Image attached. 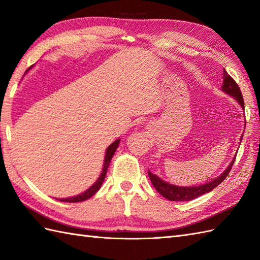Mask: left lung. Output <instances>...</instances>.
I'll return each instance as SVG.
<instances>
[{
  "instance_id": "8db88e82",
  "label": "left lung",
  "mask_w": 260,
  "mask_h": 260,
  "mask_svg": "<svg viewBox=\"0 0 260 260\" xmlns=\"http://www.w3.org/2000/svg\"><path fill=\"white\" fill-rule=\"evenodd\" d=\"M221 90L227 93V95L234 97L237 102L239 103L241 108L244 109V98H242L241 91L239 86L237 85V82L231 78L228 75L227 71L223 69V84L221 87ZM246 123V120H245ZM246 126V124H245ZM242 139V136H241ZM235 162V158L231 161V163L228 165V168L225 169L221 175H219L218 178L214 180L208 182V183H204L201 185H194V186H180V185H174L171 184L169 182L163 181L161 178H158L156 174H153L150 170H148V176H150V180L152 182L153 186L155 187V190L170 201H190L193 199H197L198 197H201L202 194H206V193L212 191L214 187H217L221 182L227 178L229 174L231 168H233Z\"/></svg>"
}]
</instances>
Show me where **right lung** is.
<instances>
[{
    "label": "right lung",
    "mask_w": 260,
    "mask_h": 260,
    "mask_svg": "<svg viewBox=\"0 0 260 260\" xmlns=\"http://www.w3.org/2000/svg\"><path fill=\"white\" fill-rule=\"evenodd\" d=\"M27 71V70H26ZM119 139L116 140L114 143H112L108 147H107V151H106V154H105V159H104V167H103V171L101 175H99L98 180L93 183L89 189L86 190L85 192L80 193V194L76 196V197H71V198H66V199H58L59 201H63V202H81V201H85L87 200V199L91 198L95 193L101 189V186L103 184V182L105 180V176H106V173H107V169H108V165L110 163V161H112V157L114 156V154L116 152V150H117L118 147V144H119Z\"/></svg>",
    "instance_id": "add662e5"
}]
</instances>
